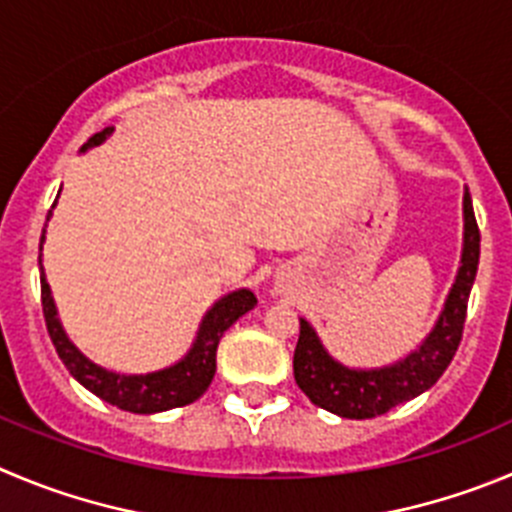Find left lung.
Returning a JSON list of instances; mask_svg holds the SVG:
<instances>
[{"mask_svg": "<svg viewBox=\"0 0 512 512\" xmlns=\"http://www.w3.org/2000/svg\"><path fill=\"white\" fill-rule=\"evenodd\" d=\"M462 214H465V240H462V260L455 285L444 300L432 333L407 358L391 366H381V369H348L323 348L315 328L305 318H300L293 374L295 384L315 407L346 419L379 417L404 401L424 394L447 371L462 341L467 300H470L477 262H480V229H477L467 189L462 199Z\"/></svg>", "mask_w": 512, "mask_h": 512, "instance_id": "obj_1", "label": "left lung"}]
</instances>
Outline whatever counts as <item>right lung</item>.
I'll list each match as a JSON object with an SVG mask.
<instances>
[{"instance_id":"right-lung-1","label":"right lung","mask_w":512,"mask_h":512,"mask_svg":"<svg viewBox=\"0 0 512 512\" xmlns=\"http://www.w3.org/2000/svg\"><path fill=\"white\" fill-rule=\"evenodd\" d=\"M111 128H103L100 133L88 138L80 151L98 146L105 138L111 136ZM50 219V214H47ZM42 242H45V232L40 240V288H42V313H45L47 333L52 338L57 356L62 358V364L68 366L75 381L100 396L103 401L113 404V407L123 409V412L133 414H156L166 412V409L186 407L191 401H197L204 391L209 389L217 371V346L219 338L224 336L229 326L237 318L252 310L257 305V298L252 290L242 288L234 293L219 298L212 308L204 315L202 326H199L197 338L191 343L189 353L181 358L179 364L169 366V369L154 371V374H116V371H105L103 366L93 364L90 358H85L78 348L73 346L65 331H62L60 321H57V308L52 300L50 285L45 280V270H42Z\"/></svg>"}]
</instances>
